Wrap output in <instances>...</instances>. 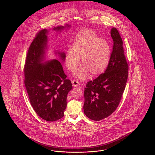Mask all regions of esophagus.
<instances>
[{
	"instance_id": "1",
	"label": "esophagus",
	"mask_w": 155,
	"mask_h": 155,
	"mask_svg": "<svg viewBox=\"0 0 155 155\" xmlns=\"http://www.w3.org/2000/svg\"><path fill=\"white\" fill-rule=\"evenodd\" d=\"M71 82H72V84H73V86L74 87H77V86H80L79 82H78V81H77V80H73V81H71Z\"/></svg>"
}]
</instances>
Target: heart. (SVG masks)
Returning <instances> with one entry per match:
<instances>
[{
  "label": "heart",
  "instance_id": "obj_1",
  "mask_svg": "<svg viewBox=\"0 0 155 155\" xmlns=\"http://www.w3.org/2000/svg\"><path fill=\"white\" fill-rule=\"evenodd\" d=\"M111 48L108 42L90 31L78 33L65 55V63L69 70L74 71L81 64L83 65L74 73L80 80L102 74L108 66L111 57Z\"/></svg>",
  "mask_w": 155,
  "mask_h": 155
}]
</instances>
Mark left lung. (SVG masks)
<instances>
[{
    "mask_svg": "<svg viewBox=\"0 0 155 155\" xmlns=\"http://www.w3.org/2000/svg\"><path fill=\"white\" fill-rule=\"evenodd\" d=\"M113 51L104 73L87 82L84 88V114L95 121L108 117L119 104L128 74L123 41L116 28L111 29Z\"/></svg>",
    "mask_w": 155,
    "mask_h": 155,
    "instance_id": "1",
    "label": "left lung"
}]
</instances>
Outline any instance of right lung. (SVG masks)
<instances>
[{
    "instance_id": "obj_1",
    "label": "right lung",
    "mask_w": 155,
    "mask_h": 155,
    "mask_svg": "<svg viewBox=\"0 0 155 155\" xmlns=\"http://www.w3.org/2000/svg\"><path fill=\"white\" fill-rule=\"evenodd\" d=\"M70 27L66 24L52 30L61 32ZM49 32L45 29L40 31L29 47L24 66V84L35 111L43 119L54 122L64 116L67 95L72 84L66 79L60 61L56 59L45 61ZM54 52L61 61H65L64 52Z\"/></svg>"
}]
</instances>
